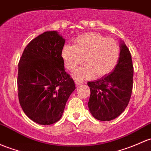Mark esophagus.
<instances>
[{
	"mask_svg": "<svg viewBox=\"0 0 151 151\" xmlns=\"http://www.w3.org/2000/svg\"><path fill=\"white\" fill-rule=\"evenodd\" d=\"M74 82H75V84L77 85H82V84H83V82H82V81H80L78 80H76Z\"/></svg>",
	"mask_w": 151,
	"mask_h": 151,
	"instance_id": "esophagus-1",
	"label": "esophagus"
}]
</instances>
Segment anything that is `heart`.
I'll return each instance as SVG.
<instances>
[{
	"mask_svg": "<svg viewBox=\"0 0 151 151\" xmlns=\"http://www.w3.org/2000/svg\"><path fill=\"white\" fill-rule=\"evenodd\" d=\"M61 55L65 66L71 71L82 64L85 58L87 64L76 71L74 76L79 79H89L95 75L104 77L111 72L119 61L120 50L113 38L90 32L79 36L74 45H65Z\"/></svg>",
	"mask_w": 151,
	"mask_h": 151,
	"instance_id": "obj_1",
	"label": "heart"
}]
</instances>
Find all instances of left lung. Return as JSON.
<instances>
[{
    "label": "left lung",
    "mask_w": 151,
    "mask_h": 151,
    "mask_svg": "<svg viewBox=\"0 0 151 151\" xmlns=\"http://www.w3.org/2000/svg\"><path fill=\"white\" fill-rule=\"evenodd\" d=\"M119 48V58L113 71L100 80L88 82L90 90L89 110L100 121H111L119 116L131 98L134 72L131 53L123 40H120Z\"/></svg>",
    "instance_id": "left-lung-1"
}]
</instances>
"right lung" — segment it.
<instances>
[{"label":"right lung","mask_w":151,"mask_h":151,"mask_svg":"<svg viewBox=\"0 0 151 151\" xmlns=\"http://www.w3.org/2000/svg\"><path fill=\"white\" fill-rule=\"evenodd\" d=\"M65 40L55 31L40 35L27 45L19 61L18 97L30 119L42 125L57 122L75 85L61 56Z\"/></svg>","instance_id":"right-lung-1"}]
</instances>
